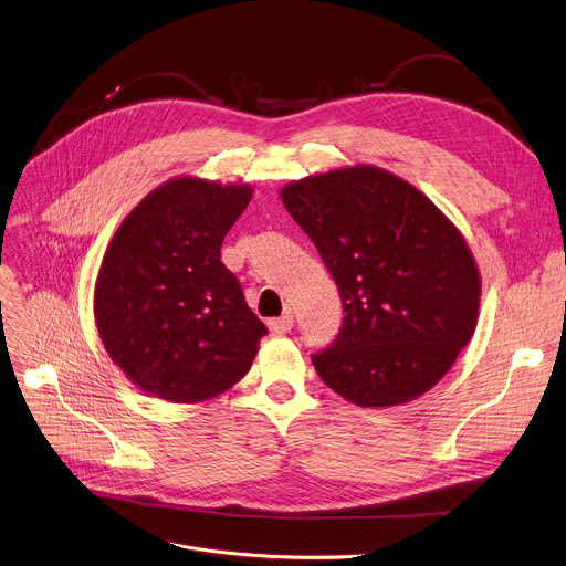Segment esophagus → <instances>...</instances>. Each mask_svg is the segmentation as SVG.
<instances>
[{"label": "esophagus", "instance_id": "1", "mask_svg": "<svg viewBox=\"0 0 566 566\" xmlns=\"http://www.w3.org/2000/svg\"><path fill=\"white\" fill-rule=\"evenodd\" d=\"M269 327H271L275 334H284V332H289V329L293 327V312H291V310H286L280 318H271V321H269Z\"/></svg>", "mask_w": 566, "mask_h": 566}]
</instances>
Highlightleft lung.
I'll return each mask as SVG.
<instances>
[{"instance_id":"left-lung-1","label":"left lung","mask_w":566,"mask_h":566,"mask_svg":"<svg viewBox=\"0 0 566 566\" xmlns=\"http://www.w3.org/2000/svg\"><path fill=\"white\" fill-rule=\"evenodd\" d=\"M282 202L316 245L344 303L321 380L359 407L432 389L469 344L480 275L462 234L421 191L357 166L289 184Z\"/></svg>"}]
</instances>
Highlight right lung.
Listing matches in <instances>:
<instances>
[{"mask_svg":"<svg viewBox=\"0 0 566 566\" xmlns=\"http://www.w3.org/2000/svg\"><path fill=\"white\" fill-rule=\"evenodd\" d=\"M252 198L248 186L193 177L149 193L113 237L95 286L108 357L143 391L200 402L250 370L269 334L220 248Z\"/></svg>","mask_w":566,"mask_h":566,"instance_id":"add662e5","label":"right lung"}]
</instances>
